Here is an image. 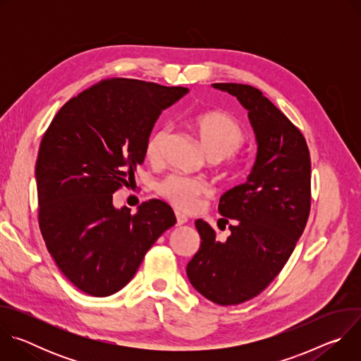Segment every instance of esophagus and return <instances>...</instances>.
<instances>
[{
  "label": "esophagus",
  "instance_id": "1",
  "mask_svg": "<svg viewBox=\"0 0 361 361\" xmlns=\"http://www.w3.org/2000/svg\"><path fill=\"white\" fill-rule=\"evenodd\" d=\"M176 219H177V226H183V224H185L187 220H188L184 214H181V213H178V212H176Z\"/></svg>",
  "mask_w": 361,
  "mask_h": 361
}]
</instances>
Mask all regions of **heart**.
<instances>
[{
	"mask_svg": "<svg viewBox=\"0 0 361 361\" xmlns=\"http://www.w3.org/2000/svg\"><path fill=\"white\" fill-rule=\"evenodd\" d=\"M191 127L205 154L210 160L220 164L224 174H238L241 171L244 161L235 151L244 145L247 134L234 117L223 111L201 113L191 118ZM169 134L170 130L161 127L148 137L144 148L148 161L156 163L161 159ZM204 191L205 185L200 180L183 176H170L157 184V192L176 209L185 213L197 210L198 200Z\"/></svg>",
	"mask_w": 361,
	"mask_h": 361,
	"instance_id": "heart-1",
	"label": "heart"
}]
</instances>
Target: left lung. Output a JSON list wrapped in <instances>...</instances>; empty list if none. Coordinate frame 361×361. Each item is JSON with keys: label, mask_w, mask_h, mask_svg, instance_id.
Returning a JSON list of instances; mask_svg holds the SVG:
<instances>
[{"label": "left lung", "mask_w": 361, "mask_h": 361, "mask_svg": "<svg viewBox=\"0 0 361 361\" xmlns=\"http://www.w3.org/2000/svg\"><path fill=\"white\" fill-rule=\"evenodd\" d=\"M213 87L237 97L259 147L247 181L220 198L221 220L228 224L231 219L227 240H217L209 223L195 221L201 245L187 276L205 298L234 305L266 290L290 259L310 214L312 161L301 131L259 88L235 82Z\"/></svg>", "instance_id": "1"}]
</instances>
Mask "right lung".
<instances>
[{
	"instance_id": "1",
	"label": "right lung",
	"mask_w": 361,
	"mask_h": 361,
	"mask_svg": "<svg viewBox=\"0 0 361 361\" xmlns=\"http://www.w3.org/2000/svg\"><path fill=\"white\" fill-rule=\"evenodd\" d=\"M188 88L131 78L101 81L60 109L37 157L38 224L61 273L94 297L117 293L145 252L176 224L170 205L149 200L117 210L113 194L144 161L157 118Z\"/></svg>"
}]
</instances>
